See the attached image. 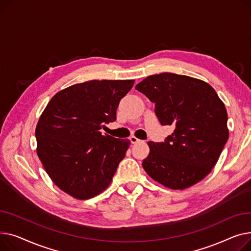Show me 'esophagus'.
<instances>
[{"instance_id": "1", "label": "esophagus", "mask_w": 251, "mask_h": 251, "mask_svg": "<svg viewBox=\"0 0 251 251\" xmlns=\"http://www.w3.org/2000/svg\"><path fill=\"white\" fill-rule=\"evenodd\" d=\"M129 141H130V143H131V144H137V143L141 142V140H139V139H138V138H136L135 136H131V137L129 138Z\"/></svg>"}]
</instances>
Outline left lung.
I'll return each mask as SVG.
<instances>
[{
    "instance_id": "obj_1",
    "label": "left lung",
    "mask_w": 251,
    "mask_h": 251,
    "mask_svg": "<svg viewBox=\"0 0 251 251\" xmlns=\"http://www.w3.org/2000/svg\"><path fill=\"white\" fill-rule=\"evenodd\" d=\"M136 89L155 103L162 126H174L164 142L148 143L145 171L172 189H184L203 179L229 138L227 110L214 88L199 79L162 73L147 77Z\"/></svg>"
}]
</instances>
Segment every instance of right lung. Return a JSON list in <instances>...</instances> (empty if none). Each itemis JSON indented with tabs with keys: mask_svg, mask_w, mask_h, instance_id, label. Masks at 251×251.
I'll return each mask as SVG.
<instances>
[{
	"mask_svg": "<svg viewBox=\"0 0 251 251\" xmlns=\"http://www.w3.org/2000/svg\"><path fill=\"white\" fill-rule=\"evenodd\" d=\"M134 80H92L57 92L39 117L37 155L47 173L66 194L88 200L111 182L129 140L102 135L116 120L120 101Z\"/></svg>",
	"mask_w": 251,
	"mask_h": 251,
	"instance_id": "add662e5",
	"label": "right lung"
}]
</instances>
